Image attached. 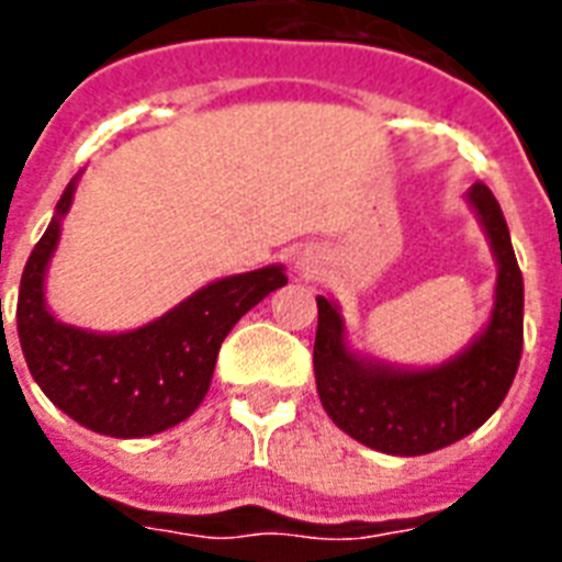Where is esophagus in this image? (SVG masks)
<instances>
[{
	"label": "esophagus",
	"mask_w": 562,
	"mask_h": 562,
	"mask_svg": "<svg viewBox=\"0 0 562 562\" xmlns=\"http://www.w3.org/2000/svg\"><path fill=\"white\" fill-rule=\"evenodd\" d=\"M294 268H297V273H303V277H312V273H318V259L310 256V252H303Z\"/></svg>",
	"instance_id": "34e87169"
}]
</instances>
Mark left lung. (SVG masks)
<instances>
[{"instance_id":"1","label":"left lung","mask_w":562,"mask_h":562,"mask_svg":"<svg viewBox=\"0 0 562 562\" xmlns=\"http://www.w3.org/2000/svg\"><path fill=\"white\" fill-rule=\"evenodd\" d=\"M469 203L498 262L490 324L469 348L434 368H397L348 348L338 303L318 297L315 383L327 415L374 451L418 457L460 442L507 397L525 341V282L498 200L474 182Z\"/></svg>"}]
</instances>
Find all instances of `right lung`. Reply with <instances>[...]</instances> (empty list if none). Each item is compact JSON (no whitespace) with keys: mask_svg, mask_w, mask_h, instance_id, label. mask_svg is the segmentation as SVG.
Here are the masks:
<instances>
[{"mask_svg":"<svg viewBox=\"0 0 562 562\" xmlns=\"http://www.w3.org/2000/svg\"><path fill=\"white\" fill-rule=\"evenodd\" d=\"M79 179V177H76ZM76 179L64 188L46 233L20 280L16 333L34 383L72 422L114 439H140L177 427L203 404L217 350L241 315L282 289V265L214 280L128 333H93L46 310L43 280L70 212Z\"/></svg>","mask_w":562,"mask_h":562,"instance_id":"add662e5","label":"right lung"}]
</instances>
